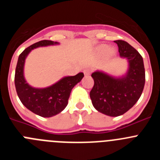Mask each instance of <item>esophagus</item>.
Wrapping results in <instances>:
<instances>
[{"label": "esophagus", "instance_id": "1", "mask_svg": "<svg viewBox=\"0 0 160 160\" xmlns=\"http://www.w3.org/2000/svg\"><path fill=\"white\" fill-rule=\"evenodd\" d=\"M92 72V69L91 68H87L83 70V73H84L85 75H90V73Z\"/></svg>", "mask_w": 160, "mask_h": 160}]
</instances>
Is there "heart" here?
Here are the masks:
<instances>
[{"label":"heart","instance_id":"obj_1","mask_svg":"<svg viewBox=\"0 0 160 160\" xmlns=\"http://www.w3.org/2000/svg\"><path fill=\"white\" fill-rule=\"evenodd\" d=\"M102 51H108L109 50L107 46H102ZM112 52L113 50H110V53H112Z\"/></svg>","mask_w":160,"mask_h":160}]
</instances>
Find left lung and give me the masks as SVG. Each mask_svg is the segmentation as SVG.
<instances>
[{"label": "left lung", "instance_id": "8db88e82", "mask_svg": "<svg viewBox=\"0 0 160 160\" xmlns=\"http://www.w3.org/2000/svg\"><path fill=\"white\" fill-rule=\"evenodd\" d=\"M114 42L118 45L120 56L128 58V73L115 78L102 72H94L91 74L94 84L90 92L94 108L112 117L129 111L139 99L145 84V69L140 53L125 41Z\"/></svg>", "mask_w": 160, "mask_h": 160}]
</instances>
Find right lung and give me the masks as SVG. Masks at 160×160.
<instances>
[{
  "mask_svg": "<svg viewBox=\"0 0 160 160\" xmlns=\"http://www.w3.org/2000/svg\"><path fill=\"white\" fill-rule=\"evenodd\" d=\"M54 44L58 42L43 40L26 48L19 55L14 78L17 93L22 104L34 114L45 118L56 115L66 108L72 89L84 77L83 73L65 77L51 87L43 89L33 88L25 82L23 74L24 64L29 52L39 46Z\"/></svg>",
  "mask_w": 160,
  "mask_h": 160,
  "instance_id": "right-lung-1",
  "label": "right lung"
}]
</instances>
